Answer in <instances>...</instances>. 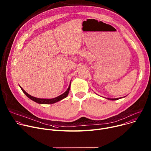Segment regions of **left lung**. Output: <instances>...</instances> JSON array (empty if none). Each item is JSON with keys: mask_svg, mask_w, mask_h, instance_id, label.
I'll use <instances>...</instances> for the list:
<instances>
[{"mask_svg": "<svg viewBox=\"0 0 151 151\" xmlns=\"http://www.w3.org/2000/svg\"><path fill=\"white\" fill-rule=\"evenodd\" d=\"M108 99H110V100H112V101H115V100H118V98H115V99H109V98H108Z\"/></svg>", "mask_w": 151, "mask_h": 151, "instance_id": "1", "label": "left lung"}]
</instances>
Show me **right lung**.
<instances>
[{"mask_svg": "<svg viewBox=\"0 0 151 151\" xmlns=\"http://www.w3.org/2000/svg\"><path fill=\"white\" fill-rule=\"evenodd\" d=\"M21 90H22V92H24V93L28 98H29L30 99H32V101L38 103V104H54L56 102H58L59 101H61L63 99H64L65 98H66L68 95V93L70 92V85L69 86V87L68 88V89L67 90V91L64 93L63 94L61 95L60 96L56 97V98H53V99H40V98H35V97H33L31 95H29V94H28L25 90L21 87H20Z\"/></svg>", "mask_w": 151, "mask_h": 151, "instance_id": "right-lung-1", "label": "right lung"}]
</instances>
